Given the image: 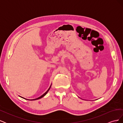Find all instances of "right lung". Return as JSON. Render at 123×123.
Wrapping results in <instances>:
<instances>
[{
	"label": "right lung",
	"instance_id": "obj_1",
	"mask_svg": "<svg viewBox=\"0 0 123 123\" xmlns=\"http://www.w3.org/2000/svg\"><path fill=\"white\" fill-rule=\"evenodd\" d=\"M51 86H50V87H49V88L48 89V90L44 93L43 94L42 96H40V97H39V98H35V99H28V100H36V99H40V98H42L43 97V96H44V95H46V94L47 93H48V92L49 91V90H50V88H51ZM22 98V97H21Z\"/></svg>",
	"mask_w": 123,
	"mask_h": 123
}]
</instances>
